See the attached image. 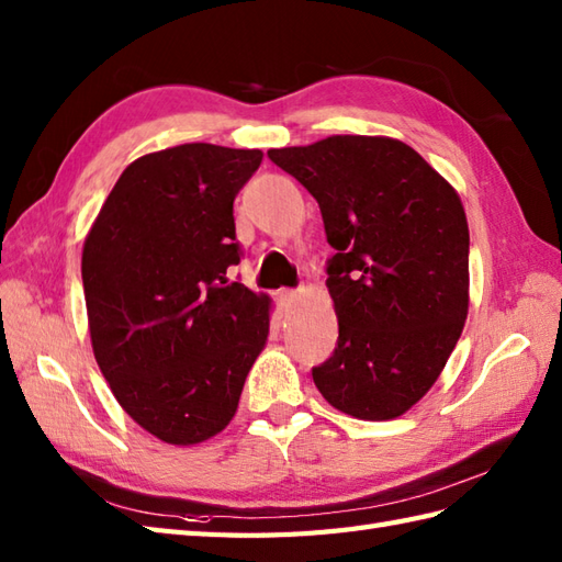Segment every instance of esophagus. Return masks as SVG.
I'll return each instance as SVG.
<instances>
[{
	"label": "esophagus",
	"instance_id": "1",
	"mask_svg": "<svg viewBox=\"0 0 562 562\" xmlns=\"http://www.w3.org/2000/svg\"><path fill=\"white\" fill-rule=\"evenodd\" d=\"M277 301H279L281 307H289L295 301V293L293 291H279L277 293Z\"/></svg>",
	"mask_w": 562,
	"mask_h": 562
}]
</instances>
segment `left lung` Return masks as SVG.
Masks as SVG:
<instances>
[{"label":"left lung","instance_id":"left-lung-1","mask_svg":"<svg viewBox=\"0 0 562 562\" xmlns=\"http://www.w3.org/2000/svg\"><path fill=\"white\" fill-rule=\"evenodd\" d=\"M267 156L317 199L336 249L334 356L313 368L327 402L360 420L418 404L469 315V223L454 187L392 136L334 134Z\"/></svg>","mask_w":562,"mask_h":562}]
</instances>
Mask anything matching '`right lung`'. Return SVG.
<instances>
[{
    "label": "right lung",
    "mask_w": 562,
    "mask_h": 562,
    "mask_svg": "<svg viewBox=\"0 0 562 562\" xmlns=\"http://www.w3.org/2000/svg\"><path fill=\"white\" fill-rule=\"evenodd\" d=\"M259 148L180 144L124 168L83 240L95 363L134 423L168 445L233 420L267 346L271 297L231 281L233 199Z\"/></svg>",
    "instance_id": "1"
}]
</instances>
